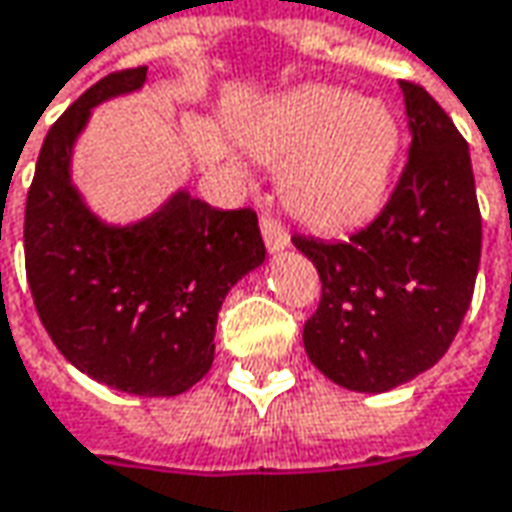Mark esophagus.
I'll return each instance as SVG.
<instances>
[{
    "label": "esophagus",
    "mask_w": 512,
    "mask_h": 512,
    "mask_svg": "<svg viewBox=\"0 0 512 512\" xmlns=\"http://www.w3.org/2000/svg\"><path fill=\"white\" fill-rule=\"evenodd\" d=\"M262 239H265V247L270 253H279L290 245V236L282 222H276L273 216H262Z\"/></svg>",
    "instance_id": "esophagus-1"
}]
</instances>
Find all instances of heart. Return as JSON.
Instances as JSON below:
<instances>
[{"instance_id":"b5f03b06","label":"heart","mask_w":512,"mask_h":512,"mask_svg":"<svg viewBox=\"0 0 512 512\" xmlns=\"http://www.w3.org/2000/svg\"><path fill=\"white\" fill-rule=\"evenodd\" d=\"M262 162H282L279 193L313 227L356 225L382 205L399 153V119L373 96L307 85L267 99L236 122Z\"/></svg>"}]
</instances>
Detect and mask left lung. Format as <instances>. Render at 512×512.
Listing matches in <instances>:
<instances>
[{
	"mask_svg": "<svg viewBox=\"0 0 512 512\" xmlns=\"http://www.w3.org/2000/svg\"><path fill=\"white\" fill-rule=\"evenodd\" d=\"M399 85L410 153L390 202L347 242L293 236L322 279V302L302 333L307 356L356 393H387L442 359L482 259L467 142L427 90Z\"/></svg>",
	"mask_w": 512,
	"mask_h": 512,
	"instance_id": "8db88e82",
	"label": "left lung"
}]
</instances>
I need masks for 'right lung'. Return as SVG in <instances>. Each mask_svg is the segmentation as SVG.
<instances>
[{"label":"right lung","instance_id":"right-lung-1","mask_svg":"<svg viewBox=\"0 0 512 512\" xmlns=\"http://www.w3.org/2000/svg\"><path fill=\"white\" fill-rule=\"evenodd\" d=\"M148 68L110 73L50 128L25 205L33 305L76 370L133 396H179L213 364L230 287L265 262L253 210H216L185 187L130 225L99 219L73 185L90 110L142 90Z\"/></svg>","mask_w":512,"mask_h":512}]
</instances>
